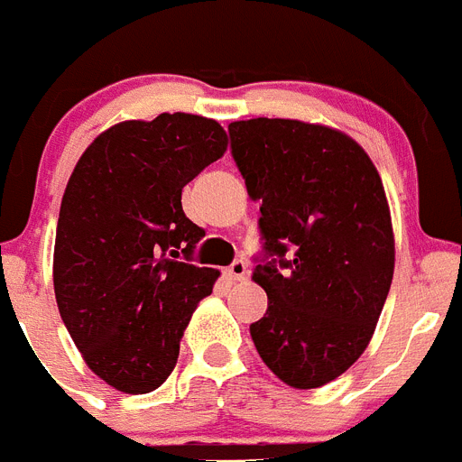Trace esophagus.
Returning <instances> with one entry per match:
<instances>
[{
	"label": "esophagus",
	"mask_w": 462,
	"mask_h": 462,
	"mask_svg": "<svg viewBox=\"0 0 462 462\" xmlns=\"http://www.w3.org/2000/svg\"><path fill=\"white\" fill-rule=\"evenodd\" d=\"M247 263H245V261H234V263H231V266L226 268V275H228V280H236V282H243V280H247Z\"/></svg>",
	"instance_id": "esophagus-1"
}]
</instances>
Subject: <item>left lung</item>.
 <instances>
[{
	"label": "left lung",
	"instance_id": "obj_1",
	"mask_svg": "<svg viewBox=\"0 0 462 462\" xmlns=\"http://www.w3.org/2000/svg\"><path fill=\"white\" fill-rule=\"evenodd\" d=\"M247 194L261 201L252 280L268 310L250 326L261 361L293 389H319L358 361L395 266L391 210L368 152L324 125H228Z\"/></svg>",
	"mask_w": 462,
	"mask_h": 462
}]
</instances>
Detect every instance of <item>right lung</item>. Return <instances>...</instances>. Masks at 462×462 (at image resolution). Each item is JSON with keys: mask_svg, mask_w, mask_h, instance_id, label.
<instances>
[{"mask_svg": "<svg viewBox=\"0 0 462 462\" xmlns=\"http://www.w3.org/2000/svg\"><path fill=\"white\" fill-rule=\"evenodd\" d=\"M219 122L189 113L113 125L73 169L57 219V308L88 368L122 393H150L173 373L215 268L178 261L203 238L182 187L226 152Z\"/></svg>", "mask_w": 462, "mask_h": 462, "instance_id": "1", "label": "right lung"}]
</instances>
